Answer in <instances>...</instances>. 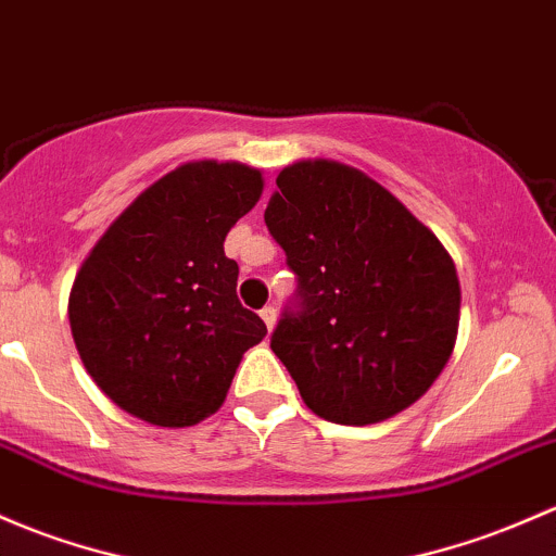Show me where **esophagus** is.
Instances as JSON below:
<instances>
[{"mask_svg":"<svg viewBox=\"0 0 556 556\" xmlns=\"http://www.w3.org/2000/svg\"><path fill=\"white\" fill-rule=\"evenodd\" d=\"M261 319H263V323H266L268 330H271L274 323H277V308H274V306H263L261 308Z\"/></svg>","mask_w":556,"mask_h":556,"instance_id":"1","label":"esophagus"}]
</instances>
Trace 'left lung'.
I'll use <instances>...</instances> for the list:
<instances>
[{"label":"left lung","instance_id":"8db88e82","mask_svg":"<svg viewBox=\"0 0 556 556\" xmlns=\"http://www.w3.org/2000/svg\"><path fill=\"white\" fill-rule=\"evenodd\" d=\"M263 220L298 277L271 352L308 410L365 426L420 400L458 336L460 285L440 239L381 184L330 160L285 167Z\"/></svg>","mask_w":556,"mask_h":556}]
</instances>
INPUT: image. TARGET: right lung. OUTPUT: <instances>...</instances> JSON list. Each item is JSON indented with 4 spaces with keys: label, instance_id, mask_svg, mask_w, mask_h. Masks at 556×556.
Listing matches in <instances>:
<instances>
[{
    "label": "right lung",
    "instance_id": "add662e5",
    "mask_svg": "<svg viewBox=\"0 0 556 556\" xmlns=\"http://www.w3.org/2000/svg\"><path fill=\"white\" fill-rule=\"evenodd\" d=\"M263 194L261 170L189 162L143 191L74 279L68 323L92 381L146 424L194 426L226 400L266 325L237 298L226 233Z\"/></svg>",
    "mask_w": 556,
    "mask_h": 556
}]
</instances>
